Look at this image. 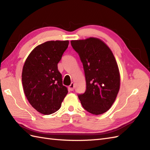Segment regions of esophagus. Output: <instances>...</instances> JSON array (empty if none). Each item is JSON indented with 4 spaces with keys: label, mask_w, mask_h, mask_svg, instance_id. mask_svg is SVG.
<instances>
[{
    "label": "esophagus",
    "mask_w": 150,
    "mask_h": 150,
    "mask_svg": "<svg viewBox=\"0 0 150 150\" xmlns=\"http://www.w3.org/2000/svg\"><path fill=\"white\" fill-rule=\"evenodd\" d=\"M74 87V83L72 82L71 83V84L69 85V90L71 91H73Z\"/></svg>",
    "instance_id": "esophagus-1"
}]
</instances>
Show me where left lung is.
I'll return each instance as SVG.
<instances>
[{
  "label": "left lung",
  "mask_w": 150,
  "mask_h": 150,
  "mask_svg": "<svg viewBox=\"0 0 150 150\" xmlns=\"http://www.w3.org/2000/svg\"><path fill=\"white\" fill-rule=\"evenodd\" d=\"M71 43L80 57L86 79V91L78 95L81 103L91 114H102L111 108L120 89V72L115 57L99 38L71 40Z\"/></svg>",
  "instance_id": "1"
}]
</instances>
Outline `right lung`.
Instances as JSON below:
<instances>
[{
	"label": "right lung",
	"mask_w": 150,
	"mask_h": 150,
	"mask_svg": "<svg viewBox=\"0 0 150 150\" xmlns=\"http://www.w3.org/2000/svg\"><path fill=\"white\" fill-rule=\"evenodd\" d=\"M69 43L68 40H56L40 44L31 52L24 64V93L31 106L42 114L57 111L68 93L62 84L57 64Z\"/></svg>",
	"instance_id": "obj_1"
}]
</instances>
